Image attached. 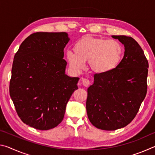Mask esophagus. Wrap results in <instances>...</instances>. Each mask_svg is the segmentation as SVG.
Masks as SVG:
<instances>
[{"label": "esophagus", "mask_w": 155, "mask_h": 155, "mask_svg": "<svg viewBox=\"0 0 155 155\" xmlns=\"http://www.w3.org/2000/svg\"><path fill=\"white\" fill-rule=\"evenodd\" d=\"M82 83H83L84 86L87 87V86H89V85L90 84V80H88L87 78H83Z\"/></svg>", "instance_id": "esophagus-1"}]
</instances>
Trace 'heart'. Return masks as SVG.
<instances>
[{
	"instance_id": "1",
	"label": "heart",
	"mask_w": 155,
	"mask_h": 155,
	"mask_svg": "<svg viewBox=\"0 0 155 155\" xmlns=\"http://www.w3.org/2000/svg\"><path fill=\"white\" fill-rule=\"evenodd\" d=\"M74 51L75 54L67 52V59L74 70H83L85 62L89 61L93 72L103 74L117 66L122 59L123 48L115 40L85 36L74 44Z\"/></svg>"
}]
</instances>
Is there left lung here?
Segmentation results:
<instances>
[{"instance_id": "left-lung-1", "label": "left lung", "mask_w": 155, "mask_h": 155, "mask_svg": "<svg viewBox=\"0 0 155 155\" xmlns=\"http://www.w3.org/2000/svg\"><path fill=\"white\" fill-rule=\"evenodd\" d=\"M112 37L124 45V57L111 71L94 75L86 101L90 122L105 130L124 127L135 118L146 96L148 72V60L134 39Z\"/></svg>"}]
</instances>
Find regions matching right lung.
<instances>
[{
	"instance_id": "1",
	"label": "right lung",
	"mask_w": 155,
	"mask_h": 155,
	"mask_svg": "<svg viewBox=\"0 0 155 155\" xmlns=\"http://www.w3.org/2000/svg\"><path fill=\"white\" fill-rule=\"evenodd\" d=\"M65 32H37L27 37L15 54L9 94L20 120L35 129L58 126L77 90L78 77L65 74Z\"/></svg>"
}]
</instances>
